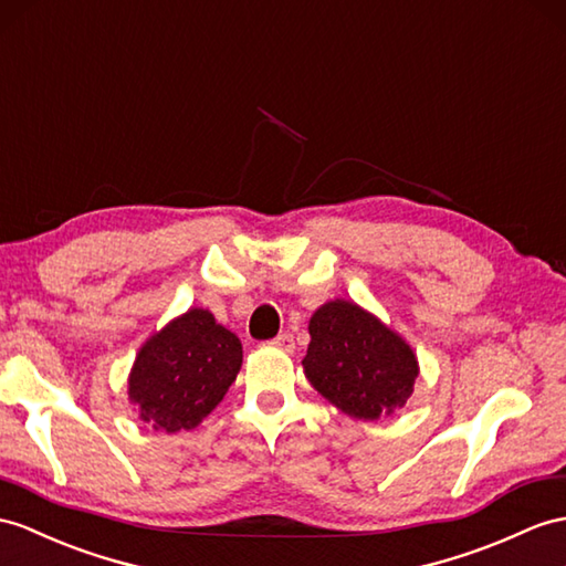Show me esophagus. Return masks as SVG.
Returning a JSON list of instances; mask_svg holds the SVG:
<instances>
[{
    "instance_id": "obj_1",
    "label": "esophagus",
    "mask_w": 566,
    "mask_h": 566,
    "mask_svg": "<svg viewBox=\"0 0 566 566\" xmlns=\"http://www.w3.org/2000/svg\"><path fill=\"white\" fill-rule=\"evenodd\" d=\"M271 346L273 348H281L285 353H293L295 350V338H293V334H279V336L271 340Z\"/></svg>"
}]
</instances>
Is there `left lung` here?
Instances as JSON below:
<instances>
[{
	"instance_id": "obj_1",
	"label": "left lung",
	"mask_w": 566,
	"mask_h": 566,
	"mask_svg": "<svg viewBox=\"0 0 566 566\" xmlns=\"http://www.w3.org/2000/svg\"><path fill=\"white\" fill-rule=\"evenodd\" d=\"M310 336L305 377L346 416L379 420L406 406L420 371L416 353L375 314L326 302L312 314Z\"/></svg>"
}]
</instances>
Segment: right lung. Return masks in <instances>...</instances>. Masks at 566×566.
<instances>
[{"label":"right lung","mask_w":566,"mask_h":566,"mask_svg":"<svg viewBox=\"0 0 566 566\" xmlns=\"http://www.w3.org/2000/svg\"><path fill=\"white\" fill-rule=\"evenodd\" d=\"M240 367V338L209 310L195 307L144 343L129 375V401L154 430H195L223 401Z\"/></svg>","instance_id":"obj_1"}]
</instances>
